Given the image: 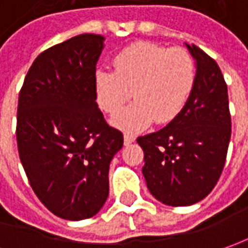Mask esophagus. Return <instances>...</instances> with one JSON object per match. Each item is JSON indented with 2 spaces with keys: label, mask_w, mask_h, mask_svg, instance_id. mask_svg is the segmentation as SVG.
Returning <instances> with one entry per match:
<instances>
[{
  "label": "esophagus",
  "mask_w": 248,
  "mask_h": 248,
  "mask_svg": "<svg viewBox=\"0 0 248 248\" xmlns=\"http://www.w3.org/2000/svg\"><path fill=\"white\" fill-rule=\"evenodd\" d=\"M124 145H129L131 142H134L136 141V136L134 134H131V133H124Z\"/></svg>",
  "instance_id": "1"
}]
</instances>
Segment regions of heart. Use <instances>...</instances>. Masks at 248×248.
Here are the masks:
<instances>
[{"mask_svg": "<svg viewBox=\"0 0 248 248\" xmlns=\"http://www.w3.org/2000/svg\"><path fill=\"white\" fill-rule=\"evenodd\" d=\"M194 81V61L186 50L140 42L115 55L112 72L96 75V97L100 108L112 114L133 92L136 102L117 115L114 124L134 130L153 119L157 124L173 119L187 103Z\"/></svg>", "mask_w": 248, "mask_h": 248, "instance_id": "obj_1", "label": "heart"}]
</instances>
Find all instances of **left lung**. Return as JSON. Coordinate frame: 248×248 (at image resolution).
Here are the masks:
<instances>
[{
	"instance_id": "1",
	"label": "left lung",
	"mask_w": 248,
	"mask_h": 248,
	"mask_svg": "<svg viewBox=\"0 0 248 248\" xmlns=\"http://www.w3.org/2000/svg\"><path fill=\"white\" fill-rule=\"evenodd\" d=\"M191 95L166 127L137 138L144 151L142 173L151 194L171 206L203 200L223 172L231 138L227 82L216 61L195 45Z\"/></svg>"
}]
</instances>
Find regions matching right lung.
<instances>
[{"label": "right lung", "mask_w": 248, "mask_h": 248, "mask_svg": "<svg viewBox=\"0 0 248 248\" xmlns=\"http://www.w3.org/2000/svg\"><path fill=\"white\" fill-rule=\"evenodd\" d=\"M102 35L82 33L40 53L18 93V156L33 193L55 216H95L124 134L96 103Z\"/></svg>", "instance_id": "right-lung-1"}]
</instances>
